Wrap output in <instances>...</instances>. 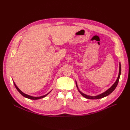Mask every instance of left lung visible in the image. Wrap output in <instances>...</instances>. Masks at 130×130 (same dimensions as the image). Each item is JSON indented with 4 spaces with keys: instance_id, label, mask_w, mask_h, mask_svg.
<instances>
[{
    "instance_id": "obj_1",
    "label": "left lung",
    "mask_w": 130,
    "mask_h": 130,
    "mask_svg": "<svg viewBox=\"0 0 130 130\" xmlns=\"http://www.w3.org/2000/svg\"><path fill=\"white\" fill-rule=\"evenodd\" d=\"M120 67H119V75H118V77L117 78V79L116 80L115 82L113 84V85L110 87L107 90H106L105 92L102 93L98 95H96V96H90V95H86L85 94H84L81 91H79V88L78 87V86H77V82H76V87L78 89V91H79V92L80 93V94L82 95L83 96H84L85 98H86L87 99H91V100H94V99H102V98H103L104 97H106L107 96H108V95H110L115 89V88L117 87L118 84V83H119V79H120V75H121V63L120 62Z\"/></svg>"
}]
</instances>
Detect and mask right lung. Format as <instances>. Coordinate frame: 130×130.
Wrapping results in <instances>:
<instances>
[{
	"mask_svg": "<svg viewBox=\"0 0 130 130\" xmlns=\"http://www.w3.org/2000/svg\"><path fill=\"white\" fill-rule=\"evenodd\" d=\"M13 82V84H14V85H15V87L16 88V89L17 90V91L21 94L23 96H24L25 98H27V99H30V100H38V99H42V98H45V96H46L48 94L51 92V91L48 93H47V94H46V95H43V96H37V97H35V96H30V95H27V94H25L24 93H23L22 91H20V90H19V88L17 86V85H16V84L15 83V82Z\"/></svg>",
	"mask_w": 130,
	"mask_h": 130,
	"instance_id": "1",
	"label": "right lung"
}]
</instances>
